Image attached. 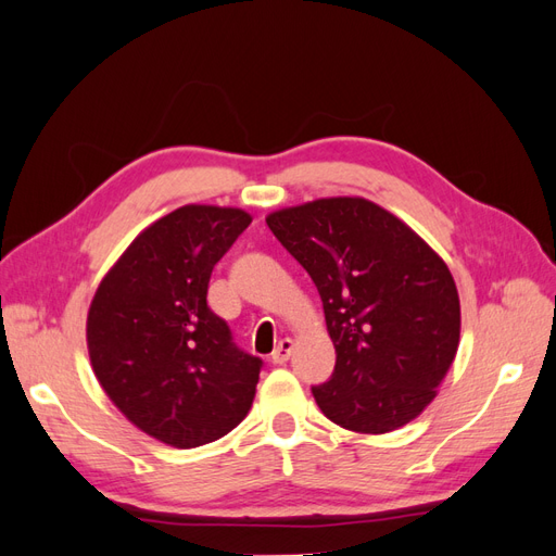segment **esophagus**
Here are the masks:
<instances>
[{
  "instance_id": "34e87169",
  "label": "esophagus",
  "mask_w": 556,
  "mask_h": 556,
  "mask_svg": "<svg viewBox=\"0 0 556 556\" xmlns=\"http://www.w3.org/2000/svg\"><path fill=\"white\" fill-rule=\"evenodd\" d=\"M292 348H294L292 339H282V341L276 345V350H274L271 362H274V364H285V362H288L290 355H292Z\"/></svg>"
}]
</instances>
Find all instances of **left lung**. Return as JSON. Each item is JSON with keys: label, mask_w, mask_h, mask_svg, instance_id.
Wrapping results in <instances>:
<instances>
[{"label": "left lung", "mask_w": 556, "mask_h": 556, "mask_svg": "<svg viewBox=\"0 0 556 556\" xmlns=\"http://www.w3.org/2000/svg\"><path fill=\"white\" fill-rule=\"evenodd\" d=\"M323 299L336 366L313 387L319 410L357 433L413 422L457 357L462 306L447 264L364 197H327L266 215Z\"/></svg>", "instance_id": "1"}]
</instances>
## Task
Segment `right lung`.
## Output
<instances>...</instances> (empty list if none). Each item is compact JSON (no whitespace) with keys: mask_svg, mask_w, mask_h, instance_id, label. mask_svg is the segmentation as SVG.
Masks as SVG:
<instances>
[{"mask_svg":"<svg viewBox=\"0 0 556 556\" xmlns=\"http://www.w3.org/2000/svg\"><path fill=\"white\" fill-rule=\"evenodd\" d=\"M250 223L241 208L180 206L129 243L92 296L99 384L134 427L178 450L223 439L255 399L262 359L206 304L213 266Z\"/></svg>","mask_w":556,"mask_h":556,"instance_id":"1","label":"right lung"}]
</instances>
